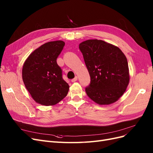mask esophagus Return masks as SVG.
Returning <instances> with one entry per match:
<instances>
[{
    "mask_svg": "<svg viewBox=\"0 0 153 153\" xmlns=\"http://www.w3.org/2000/svg\"><path fill=\"white\" fill-rule=\"evenodd\" d=\"M77 80H78V77H77V76H75V78H73V79L71 80V82H75Z\"/></svg>",
    "mask_w": 153,
    "mask_h": 153,
    "instance_id": "obj_1",
    "label": "esophagus"
}]
</instances>
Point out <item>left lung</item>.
<instances>
[{"mask_svg":"<svg viewBox=\"0 0 153 153\" xmlns=\"http://www.w3.org/2000/svg\"><path fill=\"white\" fill-rule=\"evenodd\" d=\"M91 77L87 96L99 105L115 102L126 91L129 75L127 59L118 47L98 39L79 45Z\"/></svg>","mask_w":153,"mask_h":153,"instance_id":"left-lung-1","label":"left lung"}]
</instances>
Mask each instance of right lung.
I'll use <instances>...</instances> for the list:
<instances>
[{"mask_svg":"<svg viewBox=\"0 0 153 153\" xmlns=\"http://www.w3.org/2000/svg\"><path fill=\"white\" fill-rule=\"evenodd\" d=\"M64 45L62 41L46 43L24 62L23 81L32 98L41 105H55L68 94L69 85L62 78V69L57 63Z\"/></svg>","mask_w":153,"mask_h":153,"instance_id":"1","label":"right lung"}]
</instances>
